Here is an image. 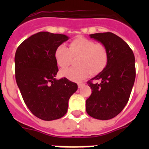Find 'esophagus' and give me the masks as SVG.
I'll use <instances>...</instances> for the list:
<instances>
[{"instance_id": "esophagus-1", "label": "esophagus", "mask_w": 149, "mask_h": 149, "mask_svg": "<svg viewBox=\"0 0 149 149\" xmlns=\"http://www.w3.org/2000/svg\"><path fill=\"white\" fill-rule=\"evenodd\" d=\"M77 86H78V88H81V86H84V84H83V83H78V84H77Z\"/></svg>"}]
</instances>
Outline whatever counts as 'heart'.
<instances>
[{"mask_svg":"<svg viewBox=\"0 0 149 149\" xmlns=\"http://www.w3.org/2000/svg\"><path fill=\"white\" fill-rule=\"evenodd\" d=\"M76 65L61 72V74L69 80L81 81L90 73L95 75L104 69L108 62V51L101 43L85 37H77L68 45H59L54 51V59L61 68L70 65L72 57H77Z\"/></svg>","mask_w":149,"mask_h":149,"instance_id":"obj_1","label":"heart"}]
</instances>
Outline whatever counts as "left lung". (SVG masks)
Listing matches in <instances>:
<instances>
[{
	"instance_id": "left-lung-1",
	"label": "left lung",
	"mask_w": 149,
	"mask_h": 149,
	"mask_svg": "<svg viewBox=\"0 0 149 149\" xmlns=\"http://www.w3.org/2000/svg\"><path fill=\"white\" fill-rule=\"evenodd\" d=\"M106 46L108 62L98 75L87 82L92 94L86 101V113L108 120L121 113L128 101L135 77V57L128 45L110 32L89 35Z\"/></svg>"
}]
</instances>
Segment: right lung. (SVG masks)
<instances>
[{
    "instance_id": "obj_1",
    "label": "right lung",
    "mask_w": 149,
    "mask_h": 149,
    "mask_svg": "<svg viewBox=\"0 0 149 149\" xmlns=\"http://www.w3.org/2000/svg\"><path fill=\"white\" fill-rule=\"evenodd\" d=\"M68 39L63 34L39 32L24 41L15 52L17 85L29 110L42 120L65 115L68 100L77 89V84L65 77L56 79L54 51Z\"/></svg>"
}]
</instances>
